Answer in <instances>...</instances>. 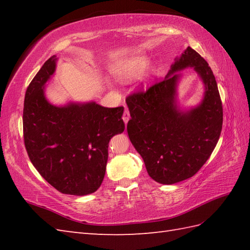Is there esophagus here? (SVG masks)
<instances>
[{"label": "esophagus", "instance_id": "34e87169", "mask_svg": "<svg viewBox=\"0 0 250 250\" xmlns=\"http://www.w3.org/2000/svg\"><path fill=\"white\" fill-rule=\"evenodd\" d=\"M122 119H124V121H125V125L128 124V121H129V119H130V113H129V109H128V108H125V111H124V116H122Z\"/></svg>", "mask_w": 250, "mask_h": 250}]
</instances>
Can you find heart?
<instances>
[{"mask_svg": "<svg viewBox=\"0 0 250 250\" xmlns=\"http://www.w3.org/2000/svg\"><path fill=\"white\" fill-rule=\"evenodd\" d=\"M147 64V59L145 57H132L130 59L119 63L118 65L114 67L115 75L125 81V79H130L136 77L137 75L144 71V68Z\"/></svg>", "mask_w": 250, "mask_h": 250, "instance_id": "obj_1", "label": "heart"}]
</instances>
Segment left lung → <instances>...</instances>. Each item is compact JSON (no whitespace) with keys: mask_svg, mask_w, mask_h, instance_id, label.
I'll return each instance as SVG.
<instances>
[{"mask_svg":"<svg viewBox=\"0 0 250 250\" xmlns=\"http://www.w3.org/2000/svg\"><path fill=\"white\" fill-rule=\"evenodd\" d=\"M193 67L206 87L202 102L189 111L177 105L176 71ZM131 119L126 125L132 145L147 173L159 184L172 185L192 177L215 149L222 129V104L211 68L188 47L175 59L167 76L146 91L125 99Z\"/></svg>","mask_w":250,"mask_h":250,"instance_id":"left-lung-1","label":"left lung"}]
</instances>
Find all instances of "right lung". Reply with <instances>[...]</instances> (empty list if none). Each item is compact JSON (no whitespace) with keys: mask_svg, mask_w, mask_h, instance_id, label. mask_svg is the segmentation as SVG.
I'll return each instance as SVG.
<instances>
[{"mask_svg":"<svg viewBox=\"0 0 250 250\" xmlns=\"http://www.w3.org/2000/svg\"><path fill=\"white\" fill-rule=\"evenodd\" d=\"M57 57L47 60L25 91L23 139L34 167L64 194L86 195L104 179L111 137L122 133L124 107L95 102L56 106L45 97V84L56 71Z\"/></svg>","mask_w":250,"mask_h":250,"instance_id":"right-lung-1","label":"right lung"}]
</instances>
